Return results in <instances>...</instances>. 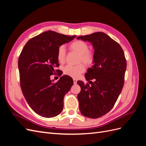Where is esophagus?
<instances>
[{
    "label": "esophagus",
    "mask_w": 146,
    "mask_h": 146,
    "mask_svg": "<svg viewBox=\"0 0 146 146\" xmlns=\"http://www.w3.org/2000/svg\"><path fill=\"white\" fill-rule=\"evenodd\" d=\"M73 82H74V84H76L77 82V80H76V79L74 78V79H73Z\"/></svg>",
    "instance_id": "1"
}]
</instances>
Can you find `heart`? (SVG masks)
Wrapping results in <instances>:
<instances>
[{"mask_svg": "<svg viewBox=\"0 0 146 146\" xmlns=\"http://www.w3.org/2000/svg\"><path fill=\"white\" fill-rule=\"evenodd\" d=\"M70 49L77 52L80 55L79 61L83 62L86 64H91L94 60L92 53L88 50V46L85 42L76 41L70 44ZM66 58V49L63 46H60L57 52V59L60 63H63ZM85 68L83 64H80L77 66L67 65L64 68V73L69 76L77 78L80 74L85 71Z\"/></svg>", "mask_w": 146, "mask_h": 146, "instance_id": "b5f03b06", "label": "heart"}]
</instances>
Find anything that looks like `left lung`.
Instances as JSON below:
<instances>
[{"label": "left lung", "mask_w": 146, "mask_h": 146, "mask_svg": "<svg viewBox=\"0 0 146 146\" xmlns=\"http://www.w3.org/2000/svg\"><path fill=\"white\" fill-rule=\"evenodd\" d=\"M77 39L90 42L94 50L93 66L85 74L86 80L91 85L77 82L81 88L77 96L79 109L86 117L98 118L111 110L121 92L127 68L124 53L117 42L104 32Z\"/></svg>", "instance_id": "1"}]
</instances>
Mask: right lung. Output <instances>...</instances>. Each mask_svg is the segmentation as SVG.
Here are the masks:
<instances>
[{"label":"right lung","instance_id":"add662e5","mask_svg":"<svg viewBox=\"0 0 146 146\" xmlns=\"http://www.w3.org/2000/svg\"><path fill=\"white\" fill-rule=\"evenodd\" d=\"M76 37L47 31L31 38L21 53L18 68L22 91L30 108L42 117H54L62 111L64 97L74 82L64 75L54 83L50 76L59 66L58 48Z\"/></svg>","mask_w":146,"mask_h":146}]
</instances>
